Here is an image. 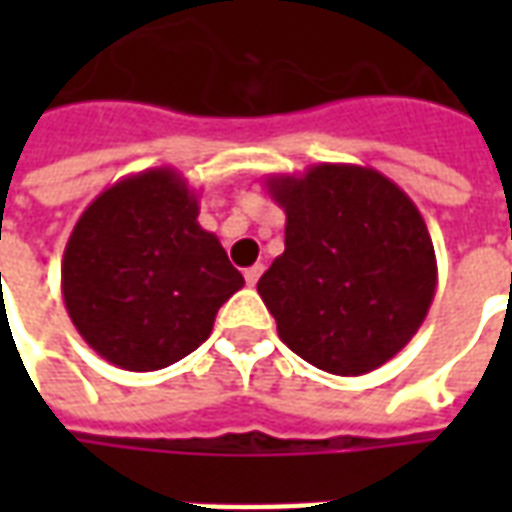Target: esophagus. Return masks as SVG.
Returning <instances> with one entry per match:
<instances>
[{"instance_id": "obj_1", "label": "esophagus", "mask_w": 512, "mask_h": 512, "mask_svg": "<svg viewBox=\"0 0 512 512\" xmlns=\"http://www.w3.org/2000/svg\"><path fill=\"white\" fill-rule=\"evenodd\" d=\"M260 274H263V266H260V263H257V266H252V268H246V271H244L246 285H249V288H252V285H257Z\"/></svg>"}]
</instances>
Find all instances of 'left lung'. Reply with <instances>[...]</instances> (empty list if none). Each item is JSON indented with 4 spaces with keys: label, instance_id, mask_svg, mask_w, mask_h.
Returning a JSON list of instances; mask_svg holds the SVG:
<instances>
[{
    "label": "left lung",
    "instance_id": "8db88e82",
    "mask_svg": "<svg viewBox=\"0 0 512 512\" xmlns=\"http://www.w3.org/2000/svg\"><path fill=\"white\" fill-rule=\"evenodd\" d=\"M285 252L257 282L293 354L334 376H365L400 354L436 293L428 224L397 183L356 164L271 175Z\"/></svg>",
    "mask_w": 512,
    "mask_h": 512
}]
</instances>
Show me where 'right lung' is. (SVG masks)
<instances>
[{
    "label": "right lung",
    "mask_w": 512,
    "mask_h": 512,
    "mask_svg": "<svg viewBox=\"0 0 512 512\" xmlns=\"http://www.w3.org/2000/svg\"><path fill=\"white\" fill-rule=\"evenodd\" d=\"M197 216V194L169 167L117 180L79 216L62 255V299L106 362L134 373L175 365L244 288Z\"/></svg>",
    "instance_id": "right-lung-1"
}]
</instances>
